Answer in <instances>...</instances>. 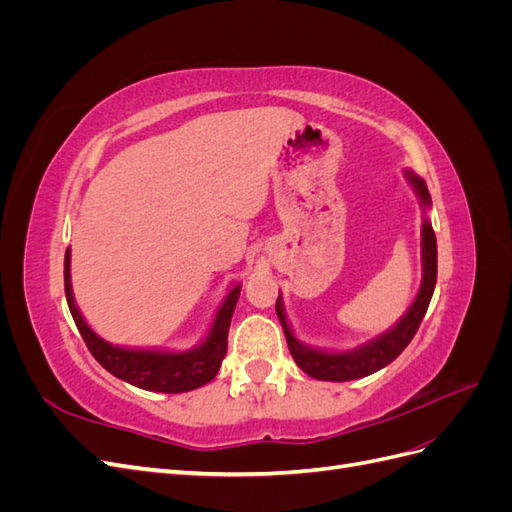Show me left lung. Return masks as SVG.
I'll list each match as a JSON object with an SVG mask.
<instances>
[{"label": "left lung", "mask_w": 512, "mask_h": 512, "mask_svg": "<svg viewBox=\"0 0 512 512\" xmlns=\"http://www.w3.org/2000/svg\"><path fill=\"white\" fill-rule=\"evenodd\" d=\"M404 177L410 181L412 190L421 203L423 209V226H421V262H423V280L421 288H418L412 305L406 309V314L401 316L391 329L376 335L369 342L350 348V350H327V348H314L299 342L294 335L290 322L286 318V309L282 301V292L275 301L277 318L282 322V329L288 342V350L292 354L294 363H297L307 376L316 380L327 382H348L359 380L369 374H376L382 367L393 363L397 356L404 352V348L412 342V337L418 329V324L423 322L425 312L429 307V301L433 297V288H436L438 280V245L436 235H433L431 222L427 218V209L431 207V196L427 190V183L418 177L414 170L406 168Z\"/></svg>", "instance_id": "8db88e82"}]
</instances>
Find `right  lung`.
<instances>
[{
    "instance_id": "1",
    "label": "right lung",
    "mask_w": 512,
    "mask_h": 512,
    "mask_svg": "<svg viewBox=\"0 0 512 512\" xmlns=\"http://www.w3.org/2000/svg\"><path fill=\"white\" fill-rule=\"evenodd\" d=\"M70 247L64 260V288L70 314L76 329L83 335L89 352L96 361L123 382L153 393H185L211 382L218 376L220 365L226 356L228 327L241 294V284H230L224 301L213 316L211 327L200 344L190 350H166V348H128L106 342L83 318L79 305L74 301L72 277H70Z\"/></svg>"
}]
</instances>
